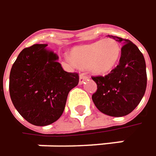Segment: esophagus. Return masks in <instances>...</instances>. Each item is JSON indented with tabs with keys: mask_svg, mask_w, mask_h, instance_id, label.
<instances>
[{
	"mask_svg": "<svg viewBox=\"0 0 156 156\" xmlns=\"http://www.w3.org/2000/svg\"><path fill=\"white\" fill-rule=\"evenodd\" d=\"M87 79H88V77H87V75L81 73L80 76H79V84H82L85 80H87Z\"/></svg>",
	"mask_w": 156,
	"mask_h": 156,
	"instance_id": "esophagus-1",
	"label": "esophagus"
}]
</instances>
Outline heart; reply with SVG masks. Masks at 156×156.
<instances>
[{
    "mask_svg": "<svg viewBox=\"0 0 156 156\" xmlns=\"http://www.w3.org/2000/svg\"><path fill=\"white\" fill-rule=\"evenodd\" d=\"M120 55V45L113 39H104L71 51L74 63L95 74L111 71L118 62Z\"/></svg>",
    "mask_w": 156,
    "mask_h": 156,
    "instance_id": "obj_1",
    "label": "heart"
}]
</instances>
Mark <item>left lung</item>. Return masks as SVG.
<instances>
[{
	"label": "left lung",
	"instance_id": "left-lung-1",
	"mask_svg": "<svg viewBox=\"0 0 156 156\" xmlns=\"http://www.w3.org/2000/svg\"><path fill=\"white\" fill-rule=\"evenodd\" d=\"M122 43L119 64L105 76H93L97 90L92 95L96 108L103 113L121 117L138 105L147 88V69L144 56L128 39L107 36Z\"/></svg>",
	"mask_w": 156,
	"mask_h": 156
}]
</instances>
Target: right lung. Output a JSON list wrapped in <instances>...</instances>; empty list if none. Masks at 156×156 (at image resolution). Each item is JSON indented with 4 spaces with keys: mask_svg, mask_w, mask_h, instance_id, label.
<instances>
[{
    "mask_svg": "<svg viewBox=\"0 0 156 156\" xmlns=\"http://www.w3.org/2000/svg\"><path fill=\"white\" fill-rule=\"evenodd\" d=\"M46 46L36 44L22 50L9 74L13 105L36 126L51 124L62 116L69 92L79 81L78 73L65 71Z\"/></svg>",
    "mask_w": 156,
    "mask_h": 156,
    "instance_id": "1",
    "label": "right lung"
}]
</instances>
